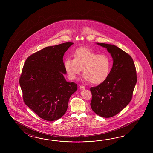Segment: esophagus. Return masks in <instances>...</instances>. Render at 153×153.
<instances>
[{
	"label": "esophagus",
	"mask_w": 153,
	"mask_h": 153,
	"mask_svg": "<svg viewBox=\"0 0 153 153\" xmlns=\"http://www.w3.org/2000/svg\"><path fill=\"white\" fill-rule=\"evenodd\" d=\"M79 88H80V90H85V86H82V85H81V86H80V87H79Z\"/></svg>",
	"instance_id": "34e87169"
}]
</instances>
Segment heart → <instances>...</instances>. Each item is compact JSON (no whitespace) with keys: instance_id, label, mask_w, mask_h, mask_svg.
Segmentation results:
<instances>
[{"instance_id":"b5f03b06","label":"heart","mask_w":153,"mask_h":153,"mask_svg":"<svg viewBox=\"0 0 153 153\" xmlns=\"http://www.w3.org/2000/svg\"><path fill=\"white\" fill-rule=\"evenodd\" d=\"M73 56L74 59L68 58L64 62L65 72L71 80L76 79L82 69L85 80L99 84L107 79L111 67V59L107 55L80 49L74 53Z\"/></svg>"}]
</instances>
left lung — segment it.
Returning a JSON list of instances; mask_svg holds the SVG:
<instances>
[{
  "instance_id": "left-lung-1",
  "label": "left lung",
  "mask_w": 153,
  "mask_h": 153,
  "mask_svg": "<svg viewBox=\"0 0 153 153\" xmlns=\"http://www.w3.org/2000/svg\"><path fill=\"white\" fill-rule=\"evenodd\" d=\"M107 49L113 58V67L107 79L90 88L92 110L101 117H111L126 107L132 99L137 82L133 59L117 46L96 43Z\"/></svg>"
}]
</instances>
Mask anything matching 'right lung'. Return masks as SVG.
<instances>
[{
  "instance_id": "1",
  "label": "right lung",
  "mask_w": 153,
  "mask_h": 153,
  "mask_svg": "<svg viewBox=\"0 0 153 153\" xmlns=\"http://www.w3.org/2000/svg\"><path fill=\"white\" fill-rule=\"evenodd\" d=\"M73 42L48 46L26 59L20 78L25 103L39 117L55 121L65 114L77 84L66 81L63 57Z\"/></svg>"
}]
</instances>
